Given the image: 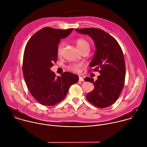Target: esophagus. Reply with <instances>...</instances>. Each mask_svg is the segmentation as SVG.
<instances>
[{
  "label": "esophagus",
  "mask_w": 147,
  "mask_h": 147,
  "mask_svg": "<svg viewBox=\"0 0 147 147\" xmlns=\"http://www.w3.org/2000/svg\"><path fill=\"white\" fill-rule=\"evenodd\" d=\"M84 81V79L83 77H79V81Z\"/></svg>",
  "instance_id": "34e87169"
}]
</instances>
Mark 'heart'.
Instances as JSON below:
<instances>
[{"label":"heart","instance_id":"1","mask_svg":"<svg viewBox=\"0 0 147 147\" xmlns=\"http://www.w3.org/2000/svg\"><path fill=\"white\" fill-rule=\"evenodd\" d=\"M76 44L78 48L79 51H81L84 50H87L89 51L90 49V44L84 38H78L76 40ZM63 44H61L58 48V54L61 55L62 50L63 48ZM81 67V65L80 63L73 64L69 66V69L73 72H78L80 71V68Z\"/></svg>","mask_w":147,"mask_h":147}]
</instances>
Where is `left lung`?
<instances>
[{
	"label": "left lung",
	"instance_id": "obj_1",
	"mask_svg": "<svg viewBox=\"0 0 147 147\" xmlns=\"http://www.w3.org/2000/svg\"><path fill=\"white\" fill-rule=\"evenodd\" d=\"M75 30L88 34L93 40L96 51L89 66L100 74L96 81L91 77L85 78L94 86L87 94L86 99L97 107H107L116 102L124 86L125 63L122 49L113 36L100 29L86 28Z\"/></svg>",
	"mask_w": 147,
	"mask_h": 147
}]
</instances>
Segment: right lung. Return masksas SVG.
I'll use <instances>...</instances> for the list:
<instances>
[{
    "instance_id": "obj_1",
    "label": "right lung",
    "mask_w": 147,
    "mask_h": 147,
    "mask_svg": "<svg viewBox=\"0 0 147 147\" xmlns=\"http://www.w3.org/2000/svg\"><path fill=\"white\" fill-rule=\"evenodd\" d=\"M73 28L62 30L46 27L34 33L24 51L22 70L27 87L34 98L44 106H54L66 97L78 76L64 72L59 77L51 71L58 58V45Z\"/></svg>"
}]
</instances>
